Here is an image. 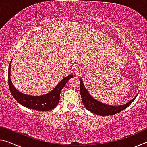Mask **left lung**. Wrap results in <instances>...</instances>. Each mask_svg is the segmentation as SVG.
Masks as SVG:
<instances>
[{"instance_id": "1", "label": "left lung", "mask_w": 147, "mask_h": 147, "mask_svg": "<svg viewBox=\"0 0 147 147\" xmlns=\"http://www.w3.org/2000/svg\"><path fill=\"white\" fill-rule=\"evenodd\" d=\"M80 91L82 97V103L86 107L87 109H88L89 111L93 113L96 115L106 116V115H115L116 113L121 112V111L124 110V109L130 105L135 100L137 95L134 97L132 100H131L128 103L121 106H111L108 105V104L102 103L96 100L94 98L89 94L88 91L86 89L84 84L81 78H80Z\"/></svg>"}]
</instances>
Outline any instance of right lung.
<instances>
[{
  "label": "right lung",
  "mask_w": 147,
  "mask_h": 147,
  "mask_svg": "<svg viewBox=\"0 0 147 147\" xmlns=\"http://www.w3.org/2000/svg\"><path fill=\"white\" fill-rule=\"evenodd\" d=\"M11 63H9L8 73V80L9 88L12 96L21 105L30 109L35 110L47 111L55 108L59 101V96L62 89L71 78H73V74H70L65 77L58 84L55 88L49 93L41 96H30L22 93L15 88L10 79Z\"/></svg>",
  "instance_id": "1"
}]
</instances>
